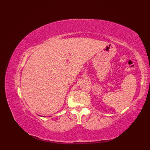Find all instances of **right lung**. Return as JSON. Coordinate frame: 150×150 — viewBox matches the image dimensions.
<instances>
[{
	"mask_svg": "<svg viewBox=\"0 0 150 150\" xmlns=\"http://www.w3.org/2000/svg\"><path fill=\"white\" fill-rule=\"evenodd\" d=\"M44 117H46V116H44Z\"/></svg>",
	"mask_w": 150,
	"mask_h": 150,
	"instance_id": "1",
	"label": "right lung"
}]
</instances>
